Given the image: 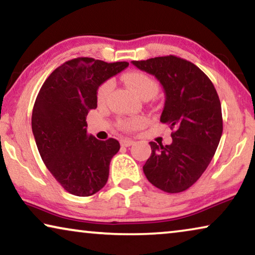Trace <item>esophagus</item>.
I'll list each match as a JSON object with an SVG mask.
<instances>
[{"instance_id":"34e87169","label":"esophagus","mask_w":255,"mask_h":255,"mask_svg":"<svg viewBox=\"0 0 255 255\" xmlns=\"http://www.w3.org/2000/svg\"><path fill=\"white\" fill-rule=\"evenodd\" d=\"M120 144L123 146H130V145H134L135 142H134V140H131V139L125 138V139H121L120 140Z\"/></svg>"}]
</instances>
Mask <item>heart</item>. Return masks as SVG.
<instances>
[{"label": "heart", "mask_w": 255, "mask_h": 255, "mask_svg": "<svg viewBox=\"0 0 255 255\" xmlns=\"http://www.w3.org/2000/svg\"><path fill=\"white\" fill-rule=\"evenodd\" d=\"M124 80L130 88L135 91L136 95L140 98H152L159 90V85L153 78L143 72L134 71L129 72L124 75ZM113 88V81L112 80H106L105 82L102 83L100 88L97 90V101L98 103H104L108 100L110 93ZM146 123V119L143 117H136V118H129V119H123L119 121V127L123 129L124 131H135L143 127Z\"/></svg>", "instance_id": "obj_1"}]
</instances>
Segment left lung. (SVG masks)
I'll return each mask as SVG.
<instances>
[{"instance_id":"8db88e82","label":"left lung","mask_w":255,"mask_h":255,"mask_svg":"<svg viewBox=\"0 0 255 255\" xmlns=\"http://www.w3.org/2000/svg\"><path fill=\"white\" fill-rule=\"evenodd\" d=\"M131 63L161 83L166 100L160 121L173 130L169 145L150 142L151 155L143 172L162 191L182 192L206 170L221 139L218 93L199 67L180 57L169 55Z\"/></svg>"}]
</instances>
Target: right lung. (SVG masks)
<instances>
[{
    "label": "right lung",
    "mask_w": 255,
    "mask_h": 255,
    "mask_svg": "<svg viewBox=\"0 0 255 255\" xmlns=\"http://www.w3.org/2000/svg\"><path fill=\"white\" fill-rule=\"evenodd\" d=\"M128 65L89 57L67 60L37 94L32 113L37 150L49 172L72 195L91 196L108 182L110 162L120 144L87 134L86 118L97 108L98 87Z\"/></svg>",
    "instance_id": "right-lung-1"
}]
</instances>
